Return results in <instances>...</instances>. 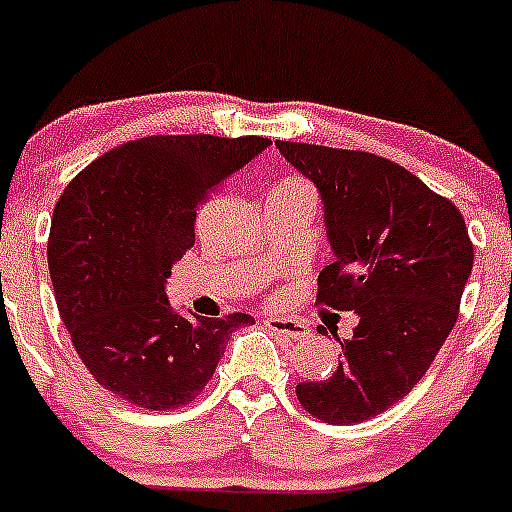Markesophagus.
<instances>
[{
  "label": "esophagus",
  "instance_id": "obj_1",
  "mask_svg": "<svg viewBox=\"0 0 512 512\" xmlns=\"http://www.w3.org/2000/svg\"><path fill=\"white\" fill-rule=\"evenodd\" d=\"M262 322H265V327L270 329V332H275L277 337H282V339H307L309 337V327L307 324L297 322V319L265 317Z\"/></svg>",
  "mask_w": 512,
  "mask_h": 512
}]
</instances>
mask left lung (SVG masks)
<instances>
[{
	"label": "left lung",
	"instance_id": "obj_1",
	"mask_svg": "<svg viewBox=\"0 0 512 512\" xmlns=\"http://www.w3.org/2000/svg\"><path fill=\"white\" fill-rule=\"evenodd\" d=\"M317 185L334 262L319 272L317 302L354 312L344 359L297 399L327 423H361L404 399L458 319L473 242L451 200L394 160L312 143L277 141Z\"/></svg>",
	"mask_w": 512,
	"mask_h": 512
}]
</instances>
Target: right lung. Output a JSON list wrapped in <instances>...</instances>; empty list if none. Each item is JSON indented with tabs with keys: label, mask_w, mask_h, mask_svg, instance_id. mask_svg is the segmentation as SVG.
Returning a JSON list of instances; mask_svg holds the SVG:
<instances>
[{
	"label": "right lung",
	"mask_w": 512,
	"mask_h": 512,
	"mask_svg": "<svg viewBox=\"0 0 512 512\" xmlns=\"http://www.w3.org/2000/svg\"><path fill=\"white\" fill-rule=\"evenodd\" d=\"M260 136H151L81 170L54 208L49 272L76 354L118 399L148 411L188 406L250 314H180L165 297L195 242V208L260 156Z\"/></svg>",
	"instance_id": "add662e5"
}]
</instances>
